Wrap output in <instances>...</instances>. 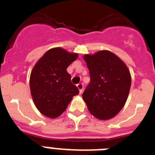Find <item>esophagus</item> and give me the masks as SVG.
Listing matches in <instances>:
<instances>
[{
	"label": "esophagus",
	"mask_w": 155,
	"mask_h": 155,
	"mask_svg": "<svg viewBox=\"0 0 155 155\" xmlns=\"http://www.w3.org/2000/svg\"><path fill=\"white\" fill-rule=\"evenodd\" d=\"M77 87H78V88L79 91H80V93L81 94L82 91H83V88H84V84L83 83H79L77 84Z\"/></svg>",
	"instance_id": "esophagus-1"
}]
</instances>
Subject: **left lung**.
I'll return each instance as SVG.
<instances>
[{
  "label": "left lung",
  "instance_id": "left-lung-1",
  "mask_svg": "<svg viewBox=\"0 0 155 155\" xmlns=\"http://www.w3.org/2000/svg\"><path fill=\"white\" fill-rule=\"evenodd\" d=\"M91 81L82 97L89 111L100 120L117 115L125 104L131 78L125 64L114 54L100 51L85 54Z\"/></svg>",
  "mask_w": 155,
  "mask_h": 155
}]
</instances>
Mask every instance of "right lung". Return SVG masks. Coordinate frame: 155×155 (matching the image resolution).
Wrapping results in <instances>:
<instances>
[{"instance_id":"1","label":"right lung","mask_w":155,"mask_h":155,"mask_svg":"<svg viewBox=\"0 0 155 155\" xmlns=\"http://www.w3.org/2000/svg\"><path fill=\"white\" fill-rule=\"evenodd\" d=\"M78 58L61 48L50 49L31 71L30 88L35 106L50 118L60 116L79 90L71 83L67 68Z\"/></svg>"}]
</instances>
